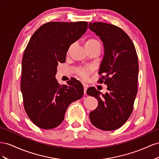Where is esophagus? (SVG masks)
I'll list each match as a JSON object with an SVG mask.
<instances>
[{
  "instance_id": "34e87169",
  "label": "esophagus",
  "mask_w": 159,
  "mask_h": 159,
  "mask_svg": "<svg viewBox=\"0 0 159 159\" xmlns=\"http://www.w3.org/2000/svg\"><path fill=\"white\" fill-rule=\"evenodd\" d=\"M83 87H84V94H87V86L86 84H83Z\"/></svg>"
}]
</instances>
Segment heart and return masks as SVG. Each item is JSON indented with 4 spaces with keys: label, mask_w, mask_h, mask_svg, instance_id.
Listing matches in <instances>:
<instances>
[{
    "label": "heart",
    "mask_w": 159,
    "mask_h": 159,
    "mask_svg": "<svg viewBox=\"0 0 159 159\" xmlns=\"http://www.w3.org/2000/svg\"><path fill=\"white\" fill-rule=\"evenodd\" d=\"M98 45H100L99 42L97 39H95L94 38H89L87 40L85 41L84 43V46L85 48L87 49H89L93 48L96 46H98ZM72 48V46H70L69 49H68V54H69ZM90 70L91 69L90 68H80L78 70V74L82 77L83 79H87V77L90 73Z\"/></svg>",
    "instance_id": "1"
}]
</instances>
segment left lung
Segmentation results:
<instances>
[{
	"mask_svg": "<svg viewBox=\"0 0 159 159\" xmlns=\"http://www.w3.org/2000/svg\"><path fill=\"white\" fill-rule=\"evenodd\" d=\"M89 29L100 37L104 45V57L98 74L100 83L107 85L105 94L94 87L87 93L96 98L98 107L89 114L91 123L99 129L114 130L129 119L137 94L139 62L132 40L115 25L96 22Z\"/></svg>",
	"mask_w": 159,
	"mask_h": 159,
	"instance_id": "1",
	"label": "left lung"
}]
</instances>
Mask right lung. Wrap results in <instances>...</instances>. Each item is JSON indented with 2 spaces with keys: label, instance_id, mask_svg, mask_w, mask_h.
Returning <instances> with one entry per match:
<instances>
[{
  "label": "right lung",
  "instance_id": "add662e5",
  "mask_svg": "<svg viewBox=\"0 0 159 159\" xmlns=\"http://www.w3.org/2000/svg\"><path fill=\"white\" fill-rule=\"evenodd\" d=\"M88 23L49 22L32 36L22 60L20 89L24 108L33 123L43 129L57 127L68 107L83 96V86L75 79L61 85L55 78L58 63L66 61L70 44L87 30Z\"/></svg>",
  "mask_w": 159,
  "mask_h": 159
}]
</instances>
